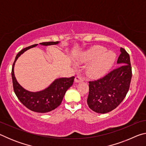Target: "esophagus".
I'll use <instances>...</instances> for the list:
<instances>
[{"instance_id": "esophagus-1", "label": "esophagus", "mask_w": 146, "mask_h": 146, "mask_svg": "<svg viewBox=\"0 0 146 146\" xmlns=\"http://www.w3.org/2000/svg\"><path fill=\"white\" fill-rule=\"evenodd\" d=\"M83 80H84V78L81 75L76 76L75 78V82H77V83L78 82H83Z\"/></svg>"}]
</instances>
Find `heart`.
I'll use <instances>...</instances> for the list:
<instances>
[{
  "label": "heart",
  "mask_w": 146,
  "mask_h": 146,
  "mask_svg": "<svg viewBox=\"0 0 146 146\" xmlns=\"http://www.w3.org/2000/svg\"><path fill=\"white\" fill-rule=\"evenodd\" d=\"M115 54L101 46H95L86 51L79 61L91 63L86 69L88 76L93 78L102 77L107 73L115 60Z\"/></svg>",
  "instance_id": "obj_1"
}]
</instances>
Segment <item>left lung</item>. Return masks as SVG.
<instances>
[{
    "mask_svg": "<svg viewBox=\"0 0 146 146\" xmlns=\"http://www.w3.org/2000/svg\"><path fill=\"white\" fill-rule=\"evenodd\" d=\"M117 60L118 66L99 79L89 82L87 102L91 110L106 113L119 106L129 91L132 77L129 55L123 48Z\"/></svg>",
    "mask_w": 146,
    "mask_h": 146,
    "instance_id": "obj_1",
    "label": "left lung"
}]
</instances>
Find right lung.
<instances>
[{"instance_id":"obj_1","label":"right lung","mask_w":146,"mask_h":146,"mask_svg":"<svg viewBox=\"0 0 146 146\" xmlns=\"http://www.w3.org/2000/svg\"><path fill=\"white\" fill-rule=\"evenodd\" d=\"M58 42H46L40 43L41 45L48 46L57 44ZM38 44L27 47L17 54L12 66L11 76L14 92L18 99L24 106L35 112L47 113L55 110L62 101L64 96L69 88L73 85L74 76L70 78H60L56 79L48 88L38 92H30L26 90L17 82L14 75V66L17 59L24 51L37 46Z\"/></svg>"}]
</instances>
